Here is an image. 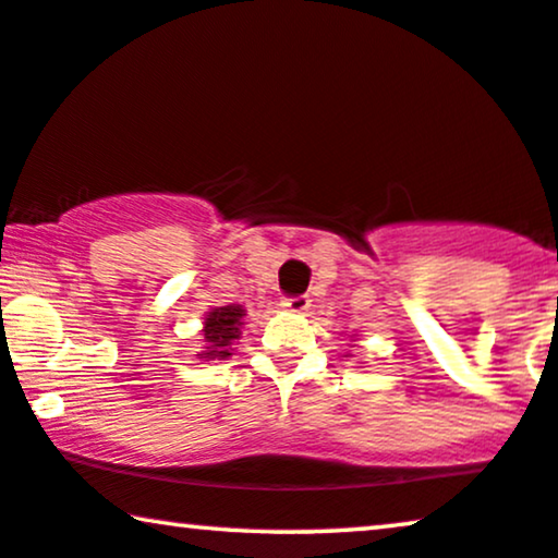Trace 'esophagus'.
Wrapping results in <instances>:
<instances>
[{
  "mask_svg": "<svg viewBox=\"0 0 558 558\" xmlns=\"http://www.w3.org/2000/svg\"><path fill=\"white\" fill-rule=\"evenodd\" d=\"M280 306H283L286 311H291V314H306L311 306V299L308 295H293V299L280 301Z\"/></svg>",
  "mask_w": 558,
  "mask_h": 558,
  "instance_id": "34e87169",
  "label": "esophagus"
}]
</instances>
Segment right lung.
Instances as JSON below:
<instances>
[{
    "instance_id": "obj_1",
    "label": "right lung",
    "mask_w": 558,
    "mask_h": 558,
    "mask_svg": "<svg viewBox=\"0 0 558 558\" xmlns=\"http://www.w3.org/2000/svg\"><path fill=\"white\" fill-rule=\"evenodd\" d=\"M242 318H244V308L236 306H219L211 308L204 318V329H202V352H198V360L211 362V360H227L234 352V341L240 339V329H242Z\"/></svg>"
}]
</instances>
